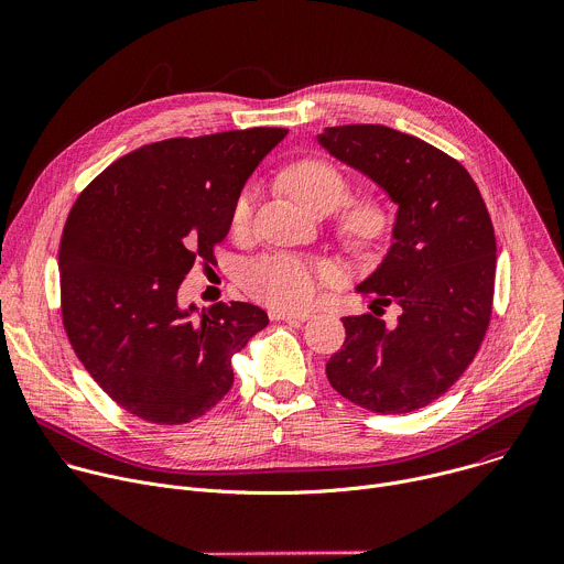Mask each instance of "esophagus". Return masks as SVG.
<instances>
[{
    "label": "esophagus",
    "instance_id": "1",
    "mask_svg": "<svg viewBox=\"0 0 564 564\" xmlns=\"http://www.w3.org/2000/svg\"><path fill=\"white\" fill-rule=\"evenodd\" d=\"M270 318L272 321H292V324H303V321L310 318L307 312H288V310H270Z\"/></svg>",
    "mask_w": 564,
    "mask_h": 564
}]
</instances>
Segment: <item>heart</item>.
<instances>
[{"label": "heart", "mask_w": 564, "mask_h": 564, "mask_svg": "<svg viewBox=\"0 0 564 564\" xmlns=\"http://www.w3.org/2000/svg\"><path fill=\"white\" fill-rule=\"evenodd\" d=\"M283 185L288 192L312 214H326L339 207L350 185L346 176L324 158H303L283 172ZM254 216V194L246 189L231 207V229L246 234ZM388 223L386 205L366 196L355 200L341 216V227L352 240H372ZM333 281V270L294 254H270L250 263L243 272L246 292L276 310H303L310 307L321 288Z\"/></svg>", "instance_id": "1"}]
</instances>
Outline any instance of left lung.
<instances>
[{"instance_id": "obj_1", "label": "left lung", "mask_w": 564, "mask_h": 564, "mask_svg": "<svg viewBox=\"0 0 564 564\" xmlns=\"http://www.w3.org/2000/svg\"><path fill=\"white\" fill-rule=\"evenodd\" d=\"M335 158L368 174L399 205L394 243L359 285L372 314L344 316L346 341L326 364L352 404L399 415L429 406L468 368L491 324L496 231L470 174L442 149L383 124L328 127ZM386 304L402 312L380 318Z\"/></svg>"}]
</instances>
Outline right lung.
<instances>
[{"instance_id": "1", "label": "right lung", "mask_w": 564, "mask_h": 564, "mask_svg": "<svg viewBox=\"0 0 564 564\" xmlns=\"http://www.w3.org/2000/svg\"><path fill=\"white\" fill-rule=\"evenodd\" d=\"M288 135L252 127L144 144L94 178L59 240L66 337L96 383L129 415L178 426L229 392L231 355L268 326L243 301L198 316L178 305L194 263H216L231 207Z\"/></svg>"}]
</instances>
